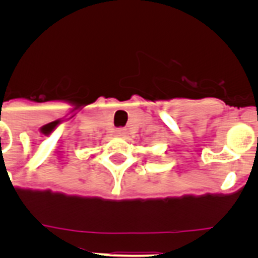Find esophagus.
I'll return each mask as SVG.
<instances>
[{
    "label": "esophagus",
    "mask_w": 258,
    "mask_h": 258,
    "mask_svg": "<svg viewBox=\"0 0 258 258\" xmlns=\"http://www.w3.org/2000/svg\"><path fill=\"white\" fill-rule=\"evenodd\" d=\"M116 136L118 137H125L127 134V131L125 129V127H118V129H116Z\"/></svg>",
    "instance_id": "34e87169"
}]
</instances>
